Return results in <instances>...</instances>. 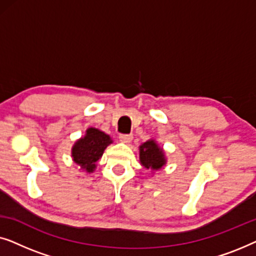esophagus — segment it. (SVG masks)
I'll use <instances>...</instances> for the list:
<instances>
[{"label": "esophagus", "instance_id": "34e87169", "mask_svg": "<svg viewBox=\"0 0 256 256\" xmlns=\"http://www.w3.org/2000/svg\"><path fill=\"white\" fill-rule=\"evenodd\" d=\"M118 138H120L121 142L129 143L132 140V134H120L118 135Z\"/></svg>", "mask_w": 256, "mask_h": 256}]
</instances>
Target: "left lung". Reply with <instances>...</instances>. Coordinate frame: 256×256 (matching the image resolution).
<instances>
[{"instance_id":"1","label":"left lung","mask_w":256,"mask_h":256,"mask_svg":"<svg viewBox=\"0 0 256 256\" xmlns=\"http://www.w3.org/2000/svg\"><path fill=\"white\" fill-rule=\"evenodd\" d=\"M140 160L146 169L158 170L166 164L163 150L154 141H148L140 146Z\"/></svg>"}]
</instances>
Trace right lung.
<instances>
[{
    "label": "right lung",
    "mask_w": 256,
    "mask_h": 256,
    "mask_svg": "<svg viewBox=\"0 0 256 256\" xmlns=\"http://www.w3.org/2000/svg\"><path fill=\"white\" fill-rule=\"evenodd\" d=\"M112 140L104 132L96 128H88L86 135L72 148V157L76 164H79L87 172H93L96 162L102 156L104 150L110 144Z\"/></svg>",
    "instance_id": "1"
}]
</instances>
